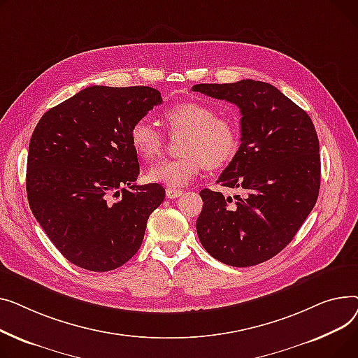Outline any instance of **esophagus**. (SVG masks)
<instances>
[{"mask_svg": "<svg viewBox=\"0 0 358 358\" xmlns=\"http://www.w3.org/2000/svg\"><path fill=\"white\" fill-rule=\"evenodd\" d=\"M182 194H183L182 189H173V187H167V189H166V196L169 198V199L179 198Z\"/></svg>", "mask_w": 358, "mask_h": 358, "instance_id": "1", "label": "esophagus"}]
</instances>
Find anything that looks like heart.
I'll return each mask as SVG.
<instances>
[{
    "instance_id": "b5f03b06",
    "label": "heart",
    "mask_w": 358,
    "mask_h": 358,
    "mask_svg": "<svg viewBox=\"0 0 358 358\" xmlns=\"http://www.w3.org/2000/svg\"><path fill=\"white\" fill-rule=\"evenodd\" d=\"M169 133L183 134L178 159L163 160L152 166L147 179L167 187L187 185L206 166L218 169L238 152L240 131L237 122L225 115H217L211 105L198 101H180L163 113ZM130 141L137 156L152 162L160 156L164 136L149 118L137 120L130 130Z\"/></svg>"
}]
</instances>
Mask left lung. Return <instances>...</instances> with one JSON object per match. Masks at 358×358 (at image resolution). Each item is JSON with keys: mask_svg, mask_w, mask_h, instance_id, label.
Masks as SVG:
<instances>
[{"mask_svg": "<svg viewBox=\"0 0 358 358\" xmlns=\"http://www.w3.org/2000/svg\"><path fill=\"white\" fill-rule=\"evenodd\" d=\"M192 91L236 103L241 144L217 183L243 195L201 191L198 237L214 259L234 267L263 263L296 236L318 199L320 140L309 115L267 82L199 83Z\"/></svg>", "mask_w": 358, "mask_h": 358, "instance_id": "1", "label": "left lung"}]
</instances>
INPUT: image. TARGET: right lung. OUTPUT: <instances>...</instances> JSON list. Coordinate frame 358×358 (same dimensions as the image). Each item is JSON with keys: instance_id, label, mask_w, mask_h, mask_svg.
<instances>
[{"instance_id": "obj_1", "label": "right lung", "mask_w": 358, "mask_h": 358, "mask_svg": "<svg viewBox=\"0 0 358 358\" xmlns=\"http://www.w3.org/2000/svg\"><path fill=\"white\" fill-rule=\"evenodd\" d=\"M162 95L150 87H88L43 114L29 144L27 199L55 247L78 267L110 271L138 251L164 199L136 185L131 125Z\"/></svg>"}]
</instances>
